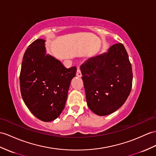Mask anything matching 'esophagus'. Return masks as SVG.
Listing matches in <instances>:
<instances>
[{
  "label": "esophagus",
  "instance_id": "esophagus-1",
  "mask_svg": "<svg viewBox=\"0 0 156 156\" xmlns=\"http://www.w3.org/2000/svg\"><path fill=\"white\" fill-rule=\"evenodd\" d=\"M76 75L77 76V77H81V70H80V67H77V72H76Z\"/></svg>",
  "mask_w": 156,
  "mask_h": 156
}]
</instances>
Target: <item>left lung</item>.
Segmentation results:
<instances>
[{
	"label": "left lung",
	"instance_id": "obj_1",
	"mask_svg": "<svg viewBox=\"0 0 156 156\" xmlns=\"http://www.w3.org/2000/svg\"><path fill=\"white\" fill-rule=\"evenodd\" d=\"M87 106L96 115L117 111L126 101L132 86V69L122 44L87 59L81 66Z\"/></svg>",
	"mask_w": 156,
	"mask_h": 156
}]
</instances>
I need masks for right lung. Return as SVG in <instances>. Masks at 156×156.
I'll list each match as a JSON object with an SVG mask.
<instances>
[{
    "label": "right lung",
    "instance_id": "right-lung-1",
    "mask_svg": "<svg viewBox=\"0 0 156 156\" xmlns=\"http://www.w3.org/2000/svg\"><path fill=\"white\" fill-rule=\"evenodd\" d=\"M75 66L67 69L59 60L45 54V40L37 39L26 49L20 74L25 105L37 119L49 122L65 108Z\"/></svg>",
    "mask_w": 156,
    "mask_h": 156
}]
</instances>
